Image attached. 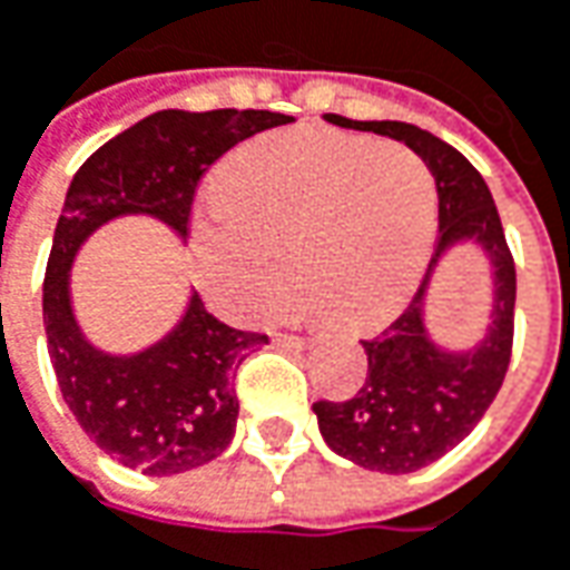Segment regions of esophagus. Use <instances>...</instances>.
<instances>
[{
  "label": "esophagus",
  "mask_w": 570,
  "mask_h": 570,
  "mask_svg": "<svg viewBox=\"0 0 570 570\" xmlns=\"http://www.w3.org/2000/svg\"><path fill=\"white\" fill-rule=\"evenodd\" d=\"M274 341H277L281 347H303V344H306V337H299V334H277Z\"/></svg>",
  "instance_id": "obj_1"
}]
</instances>
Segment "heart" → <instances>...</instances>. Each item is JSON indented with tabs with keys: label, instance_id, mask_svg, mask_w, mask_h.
<instances>
[{
	"label": "heart",
	"instance_id": "heart-1",
	"mask_svg": "<svg viewBox=\"0 0 570 570\" xmlns=\"http://www.w3.org/2000/svg\"><path fill=\"white\" fill-rule=\"evenodd\" d=\"M436 185L395 142L289 130L248 142L197 223L200 284L236 318H264L289 274L303 303L366 325L395 309L428 258Z\"/></svg>",
	"mask_w": 570,
	"mask_h": 570
}]
</instances>
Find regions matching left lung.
I'll return each instance as SVG.
<instances>
[{
	"instance_id": "1",
	"label": "left lung",
	"mask_w": 570,
	"mask_h": 570,
	"mask_svg": "<svg viewBox=\"0 0 570 570\" xmlns=\"http://www.w3.org/2000/svg\"><path fill=\"white\" fill-rule=\"evenodd\" d=\"M344 130H363L405 142L431 168L440 197V233L431 267L405 312L370 334L366 383L347 402H315L318 431L337 456L360 469L405 475L450 453L484 417L504 383L513 344L517 271L494 197L475 165L450 142L402 120H351L325 114ZM459 244H472L492 267V312L483 341L453 352L436 345L426 328L432 271Z\"/></svg>"
}]
</instances>
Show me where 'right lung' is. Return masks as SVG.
<instances>
[{
  "label": "right lung",
  "mask_w": 570,
  "mask_h": 570,
  "mask_svg": "<svg viewBox=\"0 0 570 570\" xmlns=\"http://www.w3.org/2000/svg\"><path fill=\"white\" fill-rule=\"evenodd\" d=\"M289 120L236 108L156 111L95 149L66 190L43 277L47 351L79 428L127 469L178 475L219 456L236 436L233 376L267 334L229 328L190 293L171 332L137 354H108L76 322L72 261L120 216H153L185 242L200 175L236 142Z\"/></svg>",
  "instance_id": "obj_1"
}]
</instances>
